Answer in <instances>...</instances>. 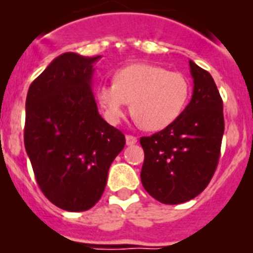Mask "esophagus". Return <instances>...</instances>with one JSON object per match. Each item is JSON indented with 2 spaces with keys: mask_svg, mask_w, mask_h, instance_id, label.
Returning a JSON list of instances; mask_svg holds the SVG:
<instances>
[{
  "mask_svg": "<svg viewBox=\"0 0 253 253\" xmlns=\"http://www.w3.org/2000/svg\"><path fill=\"white\" fill-rule=\"evenodd\" d=\"M125 141H126V145H134L137 142V137L132 136V134H126Z\"/></svg>",
  "mask_w": 253,
  "mask_h": 253,
  "instance_id": "esophagus-1",
  "label": "esophagus"
}]
</instances>
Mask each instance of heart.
<instances>
[{
  "label": "heart",
  "instance_id": "b5f03b06",
  "mask_svg": "<svg viewBox=\"0 0 253 253\" xmlns=\"http://www.w3.org/2000/svg\"><path fill=\"white\" fill-rule=\"evenodd\" d=\"M190 80L178 71L148 63L129 64L116 71L112 84L97 88L96 96L109 124H119L130 103V111L150 132L169 126L185 111Z\"/></svg>",
  "mask_w": 253,
  "mask_h": 253
}]
</instances>
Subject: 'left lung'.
Segmentation results:
<instances>
[{"instance_id":"obj_1","label":"left lung","mask_w":253,"mask_h":253,"mask_svg":"<svg viewBox=\"0 0 253 253\" xmlns=\"http://www.w3.org/2000/svg\"><path fill=\"white\" fill-rule=\"evenodd\" d=\"M191 100L173 124L141 137L144 189L165 205H179L206 189L214 175L224 133L223 100L212 76L190 60Z\"/></svg>"}]
</instances>
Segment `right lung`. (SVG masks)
Here are the masks:
<instances>
[{
    "label": "right lung",
    "instance_id": "1",
    "mask_svg": "<svg viewBox=\"0 0 253 253\" xmlns=\"http://www.w3.org/2000/svg\"><path fill=\"white\" fill-rule=\"evenodd\" d=\"M100 56L66 52L30 84L25 148L35 179L62 210H89L99 202L125 136L99 115L91 88Z\"/></svg>",
    "mask_w": 253,
    "mask_h": 253
}]
</instances>
